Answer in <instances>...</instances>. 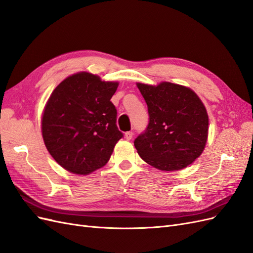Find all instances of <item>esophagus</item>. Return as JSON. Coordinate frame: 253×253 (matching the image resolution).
Here are the masks:
<instances>
[{"label": "esophagus", "mask_w": 253, "mask_h": 253, "mask_svg": "<svg viewBox=\"0 0 253 253\" xmlns=\"http://www.w3.org/2000/svg\"><path fill=\"white\" fill-rule=\"evenodd\" d=\"M133 135H134L133 132H126V135H125L126 136V140H131L133 138Z\"/></svg>", "instance_id": "esophagus-1"}]
</instances>
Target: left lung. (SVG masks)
<instances>
[{
	"mask_svg": "<svg viewBox=\"0 0 253 253\" xmlns=\"http://www.w3.org/2000/svg\"><path fill=\"white\" fill-rule=\"evenodd\" d=\"M148 105L149 125L134 141L139 156L162 171H176L203 153L209 118L194 91L171 82L137 83Z\"/></svg>",
	"mask_w": 253,
	"mask_h": 253,
	"instance_id": "8db88e82",
	"label": "left lung"
}]
</instances>
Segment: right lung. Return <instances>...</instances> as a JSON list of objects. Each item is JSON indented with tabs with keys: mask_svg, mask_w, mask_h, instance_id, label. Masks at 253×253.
<instances>
[{
	"mask_svg": "<svg viewBox=\"0 0 253 253\" xmlns=\"http://www.w3.org/2000/svg\"><path fill=\"white\" fill-rule=\"evenodd\" d=\"M118 82L86 72L70 76L53 89L42 117L46 149L65 170L86 175L103 167L124 137L111 98Z\"/></svg>",
	"mask_w": 253,
	"mask_h": 253,
	"instance_id": "add662e5",
	"label": "right lung"
}]
</instances>
